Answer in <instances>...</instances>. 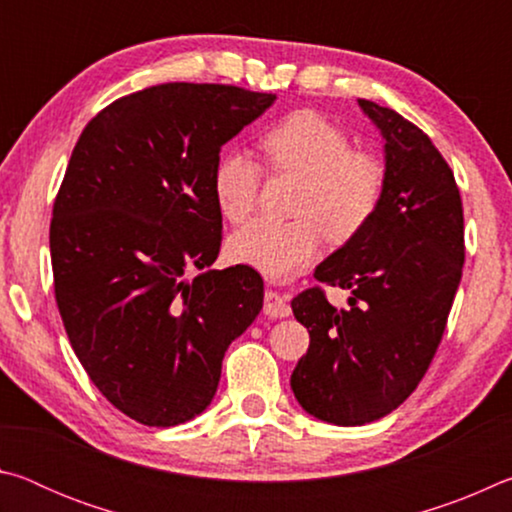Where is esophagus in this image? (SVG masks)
<instances>
[{"label":"esophagus","instance_id":"1","mask_svg":"<svg viewBox=\"0 0 512 512\" xmlns=\"http://www.w3.org/2000/svg\"><path fill=\"white\" fill-rule=\"evenodd\" d=\"M264 314L271 318V320L287 318L291 314V307H289V302L280 296V293L266 291V296H264Z\"/></svg>","mask_w":512,"mask_h":512}]
</instances>
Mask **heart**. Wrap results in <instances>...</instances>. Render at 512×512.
Listing matches in <instances>:
<instances>
[{
	"label": "heart",
	"instance_id": "heart-1",
	"mask_svg": "<svg viewBox=\"0 0 512 512\" xmlns=\"http://www.w3.org/2000/svg\"><path fill=\"white\" fill-rule=\"evenodd\" d=\"M259 149L277 171L302 176L289 221L253 219L228 241V255L271 277L305 268L323 246L348 244L375 219L386 176L375 155L354 151L350 137L314 110H296L259 137ZM262 169L244 151L221 155L212 173L214 203L230 223L255 210Z\"/></svg>",
	"mask_w": 512,
	"mask_h": 512
}]
</instances>
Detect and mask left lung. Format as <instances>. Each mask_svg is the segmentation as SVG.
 Listing matches in <instances>:
<instances>
[{"instance_id":"left-lung-1","label":"left lung","mask_w":512,"mask_h":512,"mask_svg":"<svg viewBox=\"0 0 512 512\" xmlns=\"http://www.w3.org/2000/svg\"><path fill=\"white\" fill-rule=\"evenodd\" d=\"M384 137L386 189L368 228L316 266L350 291L348 309L323 289L291 300L309 350L291 375L314 418L361 427L395 411L427 372L463 275V203L454 173L418 126L359 99Z\"/></svg>"}]
</instances>
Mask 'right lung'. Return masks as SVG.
Masks as SVG:
<instances>
[{"label":"right lung","instance_id":"right-lung-1","mask_svg":"<svg viewBox=\"0 0 512 512\" xmlns=\"http://www.w3.org/2000/svg\"><path fill=\"white\" fill-rule=\"evenodd\" d=\"M273 101L235 85H153L103 108L69 158L49 228L56 305L92 384L146 427L203 413L225 350L262 311L255 268H210L223 228L212 173Z\"/></svg>","mask_w":512,"mask_h":512}]
</instances>
